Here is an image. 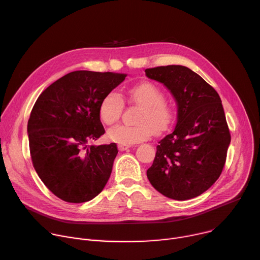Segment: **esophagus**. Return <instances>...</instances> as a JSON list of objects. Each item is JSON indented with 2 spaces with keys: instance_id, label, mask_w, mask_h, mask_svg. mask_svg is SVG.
Returning <instances> with one entry per match:
<instances>
[{
  "instance_id": "obj_1",
  "label": "esophagus",
  "mask_w": 260,
  "mask_h": 260,
  "mask_svg": "<svg viewBox=\"0 0 260 260\" xmlns=\"http://www.w3.org/2000/svg\"><path fill=\"white\" fill-rule=\"evenodd\" d=\"M128 148H131V145H122V144H119V145H118V149H119L120 151L127 150Z\"/></svg>"
}]
</instances>
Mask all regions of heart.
<instances>
[{"instance_id": "b5f03b06", "label": "heart", "mask_w": 260, "mask_h": 260, "mask_svg": "<svg viewBox=\"0 0 260 260\" xmlns=\"http://www.w3.org/2000/svg\"><path fill=\"white\" fill-rule=\"evenodd\" d=\"M131 104L141 110L137 117V125H117L108 131V138L118 144L133 145L147 140L152 133H162L173 123L175 111L165 101L162 90L152 82H143L127 92ZM124 102L119 93L111 91L105 95L100 105L101 120L107 124H115L121 117Z\"/></svg>"}]
</instances>
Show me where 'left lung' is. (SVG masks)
<instances>
[{
  "label": "left lung",
  "mask_w": 260,
  "mask_h": 260,
  "mask_svg": "<svg viewBox=\"0 0 260 260\" xmlns=\"http://www.w3.org/2000/svg\"><path fill=\"white\" fill-rule=\"evenodd\" d=\"M162 83L178 106L174 131L159 141L147 177L167 198L186 201L208 190L221 175L231 134L219 94L184 66L145 70Z\"/></svg>",
  "instance_id": "left-lung-1"
}]
</instances>
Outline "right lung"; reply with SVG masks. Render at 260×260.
I'll list each match as a JSON object with an SVG mask.
<instances>
[{
  "label": "right lung",
  "mask_w": 260,
  "mask_h": 260,
  "mask_svg": "<svg viewBox=\"0 0 260 260\" xmlns=\"http://www.w3.org/2000/svg\"><path fill=\"white\" fill-rule=\"evenodd\" d=\"M126 74L75 71L49 85L27 122L32 166L45 186L73 204L95 198L107 184L117 145H89L105 134L100 105Z\"/></svg>",
  "instance_id": "obj_1"
}]
</instances>
